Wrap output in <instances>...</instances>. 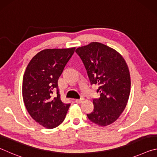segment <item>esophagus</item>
<instances>
[{
    "instance_id": "obj_1",
    "label": "esophagus",
    "mask_w": 157,
    "mask_h": 157,
    "mask_svg": "<svg viewBox=\"0 0 157 157\" xmlns=\"http://www.w3.org/2000/svg\"><path fill=\"white\" fill-rule=\"evenodd\" d=\"M83 100H84L83 98H80V99H76V100H75V102H76V103H78V104H79V103H81Z\"/></svg>"
}]
</instances>
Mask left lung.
Segmentation results:
<instances>
[{
	"mask_svg": "<svg viewBox=\"0 0 157 157\" xmlns=\"http://www.w3.org/2000/svg\"><path fill=\"white\" fill-rule=\"evenodd\" d=\"M75 52L86 68L91 84H98L100 98L93 100L90 121L107 126L119 118L126 107L131 87L128 66L121 54L98 42L79 47Z\"/></svg>",
	"mask_w": 157,
	"mask_h": 157,
	"instance_id": "8db88e82",
	"label": "left lung"
}]
</instances>
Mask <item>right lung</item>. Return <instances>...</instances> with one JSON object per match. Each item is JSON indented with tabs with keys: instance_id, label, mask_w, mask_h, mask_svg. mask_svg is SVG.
<instances>
[{
	"instance_id": "add662e5",
	"label": "right lung",
	"mask_w": 157,
	"mask_h": 157,
	"mask_svg": "<svg viewBox=\"0 0 157 157\" xmlns=\"http://www.w3.org/2000/svg\"><path fill=\"white\" fill-rule=\"evenodd\" d=\"M75 50H41L30 60L23 75L22 94L25 107L36 123L48 129L62 123L71 105L61 100L58 79Z\"/></svg>"
}]
</instances>
